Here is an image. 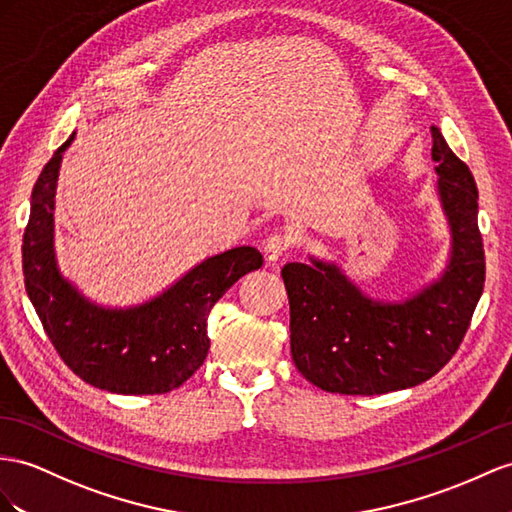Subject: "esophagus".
Returning <instances> with one entry per match:
<instances>
[{"instance_id": "34e87169", "label": "esophagus", "mask_w": 512, "mask_h": 512, "mask_svg": "<svg viewBox=\"0 0 512 512\" xmlns=\"http://www.w3.org/2000/svg\"><path fill=\"white\" fill-rule=\"evenodd\" d=\"M287 251H290V238L283 233H270L264 240V253H266L268 261L281 259Z\"/></svg>"}]
</instances>
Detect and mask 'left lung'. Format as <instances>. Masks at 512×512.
<instances>
[{
	"instance_id": "1",
	"label": "left lung",
	"mask_w": 512,
	"mask_h": 512,
	"mask_svg": "<svg viewBox=\"0 0 512 512\" xmlns=\"http://www.w3.org/2000/svg\"><path fill=\"white\" fill-rule=\"evenodd\" d=\"M430 131L439 196L452 227L450 266L437 283L402 305H389L365 298L322 261L281 270L294 365L324 391L381 396L415 387L456 355L469 329L484 290L478 188L441 131Z\"/></svg>"
}]
</instances>
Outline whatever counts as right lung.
I'll use <instances>...</instances> for the list:
<instances>
[{"label": "right lung", "instance_id": "right-lung-1", "mask_svg": "<svg viewBox=\"0 0 512 512\" xmlns=\"http://www.w3.org/2000/svg\"><path fill=\"white\" fill-rule=\"evenodd\" d=\"M71 140L34 183L21 248L25 290L49 342L82 381L125 396L168 393L203 365L207 318L218 298L246 272L261 268L264 257L253 246H238L209 257L147 305L125 311L90 305L60 277L51 248L58 168Z\"/></svg>", "mask_w": 512, "mask_h": 512}]
</instances>
